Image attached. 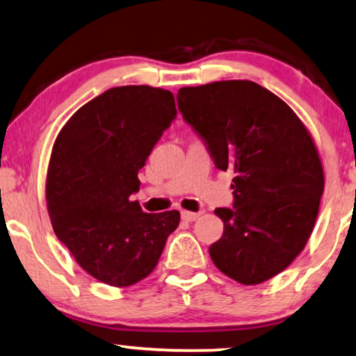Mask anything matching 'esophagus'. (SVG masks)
Returning a JSON list of instances; mask_svg holds the SVG:
<instances>
[{
  "label": "esophagus",
  "mask_w": 356,
  "mask_h": 356,
  "mask_svg": "<svg viewBox=\"0 0 356 356\" xmlns=\"http://www.w3.org/2000/svg\"><path fill=\"white\" fill-rule=\"evenodd\" d=\"M181 216H182V220L184 221H188V222H192V221H195L198 216V213H193V211H182L181 213Z\"/></svg>",
  "instance_id": "esophagus-1"
}]
</instances>
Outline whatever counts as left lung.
Listing matches in <instances>:
<instances>
[{
	"label": "left lung",
	"mask_w": 356,
	"mask_h": 356,
	"mask_svg": "<svg viewBox=\"0 0 356 356\" xmlns=\"http://www.w3.org/2000/svg\"><path fill=\"white\" fill-rule=\"evenodd\" d=\"M182 118L213 163L233 170V208H216L225 231L213 264L243 285L283 272L314 227L324 172L309 131L295 112L254 81H216L177 92Z\"/></svg>",
	"instance_id": "obj_1"
}]
</instances>
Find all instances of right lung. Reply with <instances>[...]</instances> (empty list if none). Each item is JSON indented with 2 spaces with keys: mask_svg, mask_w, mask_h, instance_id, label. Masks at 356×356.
Wrapping results in <instances>:
<instances>
[{
  "mask_svg": "<svg viewBox=\"0 0 356 356\" xmlns=\"http://www.w3.org/2000/svg\"><path fill=\"white\" fill-rule=\"evenodd\" d=\"M177 115L172 92L120 86L74 112L56 136L47 172L51 226L99 282L130 286L153 272L177 210L145 213L130 195L138 170Z\"/></svg>",
  "mask_w": 356,
  "mask_h": 356,
  "instance_id": "1",
  "label": "right lung"
}]
</instances>
